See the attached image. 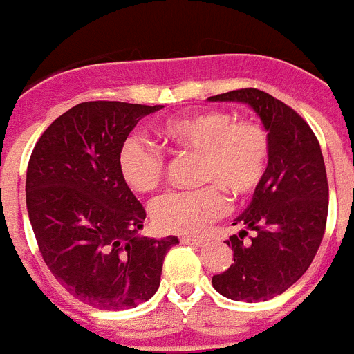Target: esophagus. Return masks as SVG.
<instances>
[{
	"label": "esophagus",
	"instance_id": "esophagus-1",
	"mask_svg": "<svg viewBox=\"0 0 354 354\" xmlns=\"http://www.w3.org/2000/svg\"><path fill=\"white\" fill-rule=\"evenodd\" d=\"M183 245H193V246H204L205 245V239H196V237H183L180 239Z\"/></svg>",
	"mask_w": 354,
	"mask_h": 354
}]
</instances>
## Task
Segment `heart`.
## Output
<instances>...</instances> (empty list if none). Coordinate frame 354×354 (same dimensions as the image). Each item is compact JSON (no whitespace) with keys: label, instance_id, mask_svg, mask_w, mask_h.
I'll use <instances>...</instances> for the list:
<instances>
[{"label":"heart","instance_id":"1","mask_svg":"<svg viewBox=\"0 0 354 354\" xmlns=\"http://www.w3.org/2000/svg\"><path fill=\"white\" fill-rule=\"evenodd\" d=\"M159 136L171 147L200 156L196 180L212 183L193 192L161 196L150 207L156 227L167 234L198 236L227 209L225 193L243 200L262 184L270 165V138L257 122L236 120L223 109H202L167 120ZM118 170L131 189L150 193L165 177L161 152L131 136L118 152Z\"/></svg>","mask_w":354,"mask_h":354}]
</instances>
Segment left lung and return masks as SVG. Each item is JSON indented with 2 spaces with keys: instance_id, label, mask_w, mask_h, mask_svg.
I'll return each mask as SVG.
<instances>
[{
  "instance_id": "obj_1",
  "label": "left lung",
  "mask_w": 354,
  "mask_h": 354,
  "mask_svg": "<svg viewBox=\"0 0 354 354\" xmlns=\"http://www.w3.org/2000/svg\"><path fill=\"white\" fill-rule=\"evenodd\" d=\"M243 102L257 113L270 138L268 171L248 207L234 220L239 236L225 241L234 262L212 287L234 301H268L286 292L314 261L328 216V180L315 134L292 108L257 88L209 97ZM256 232L248 243L242 237Z\"/></svg>"
}]
</instances>
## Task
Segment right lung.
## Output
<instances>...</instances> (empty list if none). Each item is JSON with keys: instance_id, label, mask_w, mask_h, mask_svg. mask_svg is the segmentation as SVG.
<instances>
[{"instance_id": "add662e5", "label": "right lung", "mask_w": 354, "mask_h": 354, "mask_svg": "<svg viewBox=\"0 0 354 354\" xmlns=\"http://www.w3.org/2000/svg\"><path fill=\"white\" fill-rule=\"evenodd\" d=\"M165 106L81 102L44 131L26 171V207L44 262L72 296L126 310L159 289L175 236L142 237L145 209L118 170V152Z\"/></svg>"}]
</instances>
